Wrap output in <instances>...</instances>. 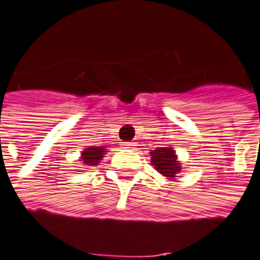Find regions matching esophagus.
<instances>
[{
	"label": "esophagus",
	"mask_w": 260,
	"mask_h": 260,
	"mask_svg": "<svg viewBox=\"0 0 260 260\" xmlns=\"http://www.w3.org/2000/svg\"><path fill=\"white\" fill-rule=\"evenodd\" d=\"M122 146L126 149H131V148H134L135 146V143L134 142H122Z\"/></svg>",
	"instance_id": "esophagus-1"
}]
</instances>
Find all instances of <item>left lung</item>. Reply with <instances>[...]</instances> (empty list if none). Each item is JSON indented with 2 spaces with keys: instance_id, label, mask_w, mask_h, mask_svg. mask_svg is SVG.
Here are the masks:
<instances>
[{
  "instance_id": "8db88e82",
  "label": "left lung",
  "mask_w": 260,
  "mask_h": 260,
  "mask_svg": "<svg viewBox=\"0 0 260 260\" xmlns=\"http://www.w3.org/2000/svg\"><path fill=\"white\" fill-rule=\"evenodd\" d=\"M150 163L161 176L173 180L181 173V161L176 155V150L170 146L156 148L150 152Z\"/></svg>"
}]
</instances>
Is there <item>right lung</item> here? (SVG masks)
Returning <instances> with one entry per match:
<instances>
[{"label":"right lung","instance_id":"add662e5","mask_svg":"<svg viewBox=\"0 0 260 260\" xmlns=\"http://www.w3.org/2000/svg\"><path fill=\"white\" fill-rule=\"evenodd\" d=\"M107 152H108L107 146H88L81 152L79 160L81 166L91 168V166L99 165L100 160H103V157Z\"/></svg>","mask_w":260,"mask_h":260}]
</instances>
